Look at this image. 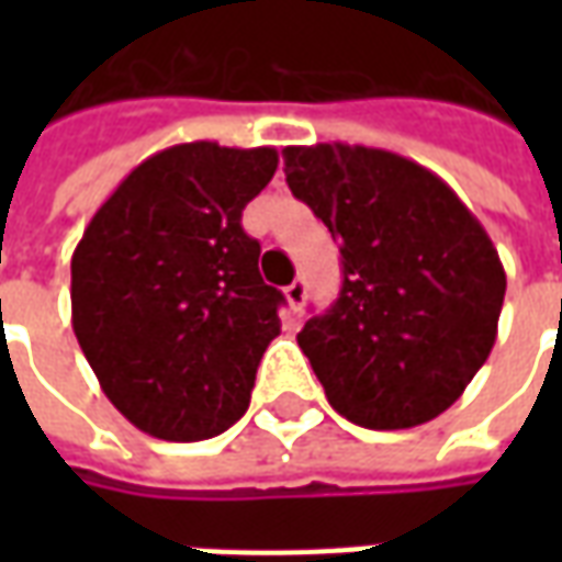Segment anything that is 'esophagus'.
Returning a JSON list of instances; mask_svg holds the SVG:
<instances>
[{
	"label": "esophagus",
	"instance_id": "obj_1",
	"mask_svg": "<svg viewBox=\"0 0 562 562\" xmlns=\"http://www.w3.org/2000/svg\"><path fill=\"white\" fill-rule=\"evenodd\" d=\"M285 301L292 306L294 313H301V306L306 301V282L304 280H294L292 285H285Z\"/></svg>",
	"mask_w": 562,
	"mask_h": 562
}]
</instances>
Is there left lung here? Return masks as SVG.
<instances>
[{"instance_id":"left-lung-1","label":"left lung","mask_w":562,"mask_h":562,"mask_svg":"<svg viewBox=\"0 0 562 562\" xmlns=\"http://www.w3.org/2000/svg\"><path fill=\"white\" fill-rule=\"evenodd\" d=\"M285 183L340 240L342 289L297 334L328 403L370 430L434 422L494 349L506 270L454 189L361 147H285Z\"/></svg>"}]
</instances>
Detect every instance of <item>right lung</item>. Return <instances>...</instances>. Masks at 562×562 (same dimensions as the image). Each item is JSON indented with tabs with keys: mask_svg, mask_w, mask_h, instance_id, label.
I'll return each mask as SVG.
<instances>
[{
	"mask_svg": "<svg viewBox=\"0 0 562 562\" xmlns=\"http://www.w3.org/2000/svg\"><path fill=\"white\" fill-rule=\"evenodd\" d=\"M277 165L273 147L159 149L80 237L71 328L108 401L144 434L210 439L249 406L282 292L261 280L240 216Z\"/></svg>",
	"mask_w": 562,
	"mask_h": 562,
	"instance_id": "right-lung-1",
	"label": "right lung"
}]
</instances>
